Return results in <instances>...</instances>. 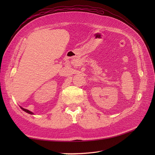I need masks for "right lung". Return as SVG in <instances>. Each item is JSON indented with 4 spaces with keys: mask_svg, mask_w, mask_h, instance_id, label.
I'll list each match as a JSON object with an SVG mask.
<instances>
[{
    "mask_svg": "<svg viewBox=\"0 0 155 155\" xmlns=\"http://www.w3.org/2000/svg\"><path fill=\"white\" fill-rule=\"evenodd\" d=\"M21 109L24 110V111H25L26 112H27V113H28V114H34V113H33L32 112H31V111H30L29 110H27V109H24V108H22V107H21Z\"/></svg>",
    "mask_w": 155,
    "mask_h": 155,
    "instance_id": "add662e5",
    "label": "right lung"
}]
</instances>
